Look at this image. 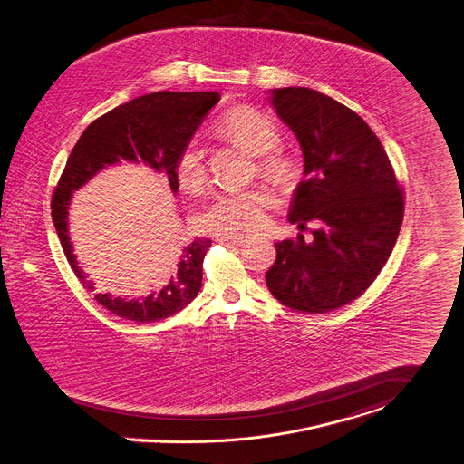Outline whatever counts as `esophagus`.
<instances>
[{
  "mask_svg": "<svg viewBox=\"0 0 464 464\" xmlns=\"http://www.w3.org/2000/svg\"><path fill=\"white\" fill-rule=\"evenodd\" d=\"M219 245H227V246H243L248 243V239L245 237H227V236H219L218 237Z\"/></svg>",
  "mask_w": 464,
  "mask_h": 464,
  "instance_id": "esophagus-1",
  "label": "esophagus"
}]
</instances>
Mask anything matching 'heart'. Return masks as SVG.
<instances>
[{
  "instance_id": "heart-1",
  "label": "heart",
  "mask_w": 464,
  "mask_h": 464,
  "mask_svg": "<svg viewBox=\"0 0 464 464\" xmlns=\"http://www.w3.org/2000/svg\"><path fill=\"white\" fill-rule=\"evenodd\" d=\"M218 130L253 156H258L256 169L269 182L289 186L295 180V163L276 150L282 140L280 129L266 113L248 106L236 108L219 121ZM173 173L179 186L186 191H197L204 186L208 169L204 147L198 140H189L180 149ZM269 206L271 197L262 189L227 191L212 200L211 206L200 214L198 223L206 232L218 236H248L266 225Z\"/></svg>"
}]
</instances>
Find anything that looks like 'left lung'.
Instances as JSON below:
<instances>
[{
	"label": "left lung",
	"instance_id": "1",
	"mask_svg": "<svg viewBox=\"0 0 464 464\" xmlns=\"http://www.w3.org/2000/svg\"><path fill=\"white\" fill-rule=\"evenodd\" d=\"M278 117L293 129L304 158L289 221H317L312 243H275L266 273L269 293L285 306L326 314L363 295L395 246L404 193L367 122L335 99L304 86L271 92Z\"/></svg>",
	"mask_w": 464,
	"mask_h": 464
}]
</instances>
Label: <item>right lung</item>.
Returning <instances> with one entry per match:
<instances>
[{
  "instance_id": "obj_1",
  "label": "right lung",
  "mask_w": 464,
  "mask_h": 464,
  "mask_svg": "<svg viewBox=\"0 0 464 464\" xmlns=\"http://www.w3.org/2000/svg\"><path fill=\"white\" fill-rule=\"evenodd\" d=\"M218 101V92H156L117 106L84 129L51 200V216L62 248L84 289L93 291V285L78 266L67 228L72 193L101 169L121 161L143 163L163 173L169 189L177 193L175 160ZM209 246L211 239H195L186 245L171 267L167 285L158 293L138 299L95 295V301L127 321L154 323L167 319L186 308L200 293L204 256Z\"/></svg>"
}]
</instances>
